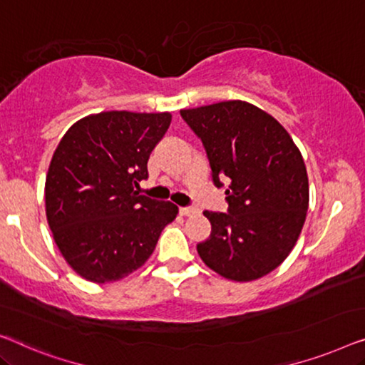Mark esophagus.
<instances>
[{
    "instance_id": "esophagus-1",
    "label": "esophagus",
    "mask_w": 365,
    "mask_h": 365,
    "mask_svg": "<svg viewBox=\"0 0 365 365\" xmlns=\"http://www.w3.org/2000/svg\"><path fill=\"white\" fill-rule=\"evenodd\" d=\"M197 213V208L193 207H182L180 208V215L182 217H192V215Z\"/></svg>"
}]
</instances>
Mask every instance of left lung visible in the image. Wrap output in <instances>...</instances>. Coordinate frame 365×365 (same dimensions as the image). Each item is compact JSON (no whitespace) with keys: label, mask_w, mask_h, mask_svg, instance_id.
<instances>
[{"label":"left lung","mask_w":365,"mask_h":365,"mask_svg":"<svg viewBox=\"0 0 365 365\" xmlns=\"http://www.w3.org/2000/svg\"><path fill=\"white\" fill-rule=\"evenodd\" d=\"M202 138L213 182L230 178L228 213L203 212L212 235L197 246L223 278L255 281L278 268L294 248L309 207L299 148L268 112L245 101L180 110Z\"/></svg>","instance_id":"obj_1"}]
</instances>
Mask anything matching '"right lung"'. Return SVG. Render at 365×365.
<instances>
[{
  "mask_svg": "<svg viewBox=\"0 0 365 365\" xmlns=\"http://www.w3.org/2000/svg\"><path fill=\"white\" fill-rule=\"evenodd\" d=\"M170 112L109 110L82 117L56 147L46 175V218L66 263L92 283H114L145 264L172 202L138 195Z\"/></svg>",
  "mask_w": 365,
  "mask_h": 365,
  "instance_id": "1",
  "label": "right lung"
}]
</instances>
